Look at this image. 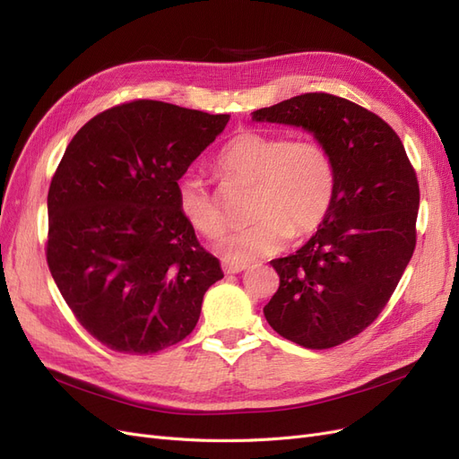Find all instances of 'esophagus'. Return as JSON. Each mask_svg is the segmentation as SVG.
<instances>
[{"mask_svg":"<svg viewBox=\"0 0 459 459\" xmlns=\"http://www.w3.org/2000/svg\"><path fill=\"white\" fill-rule=\"evenodd\" d=\"M248 266L247 264H233V262H221V270L224 273H239L245 272Z\"/></svg>","mask_w":459,"mask_h":459,"instance_id":"esophagus-1","label":"esophagus"}]
</instances>
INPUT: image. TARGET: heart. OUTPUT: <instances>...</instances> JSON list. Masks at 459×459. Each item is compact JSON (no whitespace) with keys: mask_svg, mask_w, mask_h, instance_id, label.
Instances as JSON below:
<instances>
[{"mask_svg":"<svg viewBox=\"0 0 459 459\" xmlns=\"http://www.w3.org/2000/svg\"><path fill=\"white\" fill-rule=\"evenodd\" d=\"M216 166L231 182L255 184V221L216 243L228 262L245 264L283 251L290 235L307 238L317 231L335 201V162L316 137L290 140L283 132L243 130L221 147ZM176 203L189 226L204 238L224 231V212L199 174L178 178Z\"/></svg>","mask_w":459,"mask_h":459,"instance_id":"obj_1","label":"heart"}]
</instances>
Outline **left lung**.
Instances as JSON below:
<instances>
[{"label": "left lung", "mask_w": 459, "mask_h": 459, "mask_svg": "<svg viewBox=\"0 0 459 459\" xmlns=\"http://www.w3.org/2000/svg\"><path fill=\"white\" fill-rule=\"evenodd\" d=\"M300 126L333 157L331 212L295 255L270 264L280 289L264 307L275 333L304 349H333L371 325L415 248L420 184L396 132L371 110L331 93H302L253 113Z\"/></svg>", "instance_id": "1"}]
</instances>
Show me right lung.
I'll list each match as a JSON object with an SVG mask.
<instances>
[{
	"label": "right lung",
	"instance_id": "1",
	"mask_svg": "<svg viewBox=\"0 0 459 459\" xmlns=\"http://www.w3.org/2000/svg\"><path fill=\"white\" fill-rule=\"evenodd\" d=\"M230 115L137 100L78 130L48 193V266L78 324L107 349L152 354L195 329L224 277L176 203V182Z\"/></svg>",
	"mask_w": 459,
	"mask_h": 459
}]
</instances>
